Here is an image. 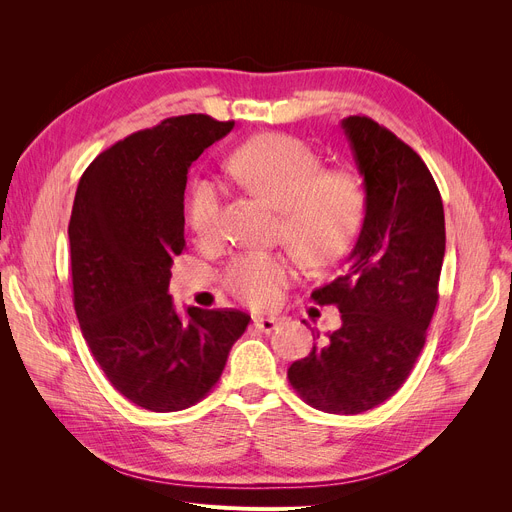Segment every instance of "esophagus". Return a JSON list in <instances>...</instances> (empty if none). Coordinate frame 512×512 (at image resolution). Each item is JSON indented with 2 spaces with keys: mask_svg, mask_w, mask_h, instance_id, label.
Listing matches in <instances>:
<instances>
[{
  "mask_svg": "<svg viewBox=\"0 0 512 512\" xmlns=\"http://www.w3.org/2000/svg\"><path fill=\"white\" fill-rule=\"evenodd\" d=\"M253 326L263 332V334H270L278 328V319L276 317H255L253 319Z\"/></svg>",
  "mask_w": 512,
  "mask_h": 512,
  "instance_id": "obj_1",
  "label": "esophagus"
}]
</instances>
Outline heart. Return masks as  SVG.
I'll use <instances>...</instances> for the list:
<instances>
[{
	"label": "heart",
	"mask_w": 512,
	"mask_h": 512,
	"mask_svg": "<svg viewBox=\"0 0 512 512\" xmlns=\"http://www.w3.org/2000/svg\"><path fill=\"white\" fill-rule=\"evenodd\" d=\"M238 184L280 215L278 238L307 265L321 267L351 251L365 222L367 186L351 168H321L319 155L290 134L267 132L240 145L228 159ZM186 218L199 240H213L222 226V191L199 180L191 186ZM294 278L284 253H245L226 270V286L238 299L270 307Z\"/></svg>",
	"instance_id": "heart-1"
}]
</instances>
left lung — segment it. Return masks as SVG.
<instances>
[{
  "instance_id": "8db88e82",
  "label": "left lung",
  "mask_w": 512,
  "mask_h": 512,
  "mask_svg": "<svg viewBox=\"0 0 512 512\" xmlns=\"http://www.w3.org/2000/svg\"><path fill=\"white\" fill-rule=\"evenodd\" d=\"M342 128L367 213L344 272L311 294L336 305L342 324L290 365L288 382L317 411L357 415L396 394L421 353L440 299L446 228L436 180L407 143L367 116H348Z\"/></svg>"
}]
</instances>
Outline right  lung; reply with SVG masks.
<instances>
[{
  "label": "right lung",
  "mask_w": 512,
  "mask_h": 512,
  "mask_svg": "<svg viewBox=\"0 0 512 512\" xmlns=\"http://www.w3.org/2000/svg\"><path fill=\"white\" fill-rule=\"evenodd\" d=\"M205 114L168 118L99 153L68 224L74 311L105 378L137 407L172 413L218 384L251 315L188 307L168 294L184 242L186 174L232 130Z\"/></svg>",
  "instance_id": "1"
}]
</instances>
